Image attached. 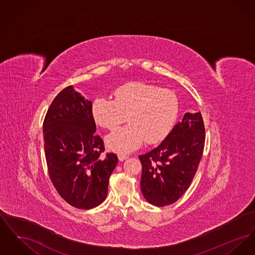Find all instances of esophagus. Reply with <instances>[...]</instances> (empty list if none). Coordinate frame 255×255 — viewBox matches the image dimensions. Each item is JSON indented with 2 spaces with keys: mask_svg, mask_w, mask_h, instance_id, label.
<instances>
[{
  "mask_svg": "<svg viewBox=\"0 0 255 255\" xmlns=\"http://www.w3.org/2000/svg\"><path fill=\"white\" fill-rule=\"evenodd\" d=\"M118 157H119V159H120L121 161H123L124 159H126V158H128L126 155H123V154H119Z\"/></svg>",
  "mask_w": 255,
  "mask_h": 255,
  "instance_id": "esophagus-1",
  "label": "esophagus"
}]
</instances>
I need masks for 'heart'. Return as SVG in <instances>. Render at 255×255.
<instances>
[{
	"label": "heart",
	"mask_w": 255,
	"mask_h": 255,
	"mask_svg": "<svg viewBox=\"0 0 255 255\" xmlns=\"http://www.w3.org/2000/svg\"><path fill=\"white\" fill-rule=\"evenodd\" d=\"M92 113L95 121L109 130L120 126L127 116L130 124L110 133L106 141L111 150L128 153L167 134L177 117L178 99L169 90L133 82L118 88L115 99L96 98Z\"/></svg>",
	"instance_id": "1"
}]
</instances>
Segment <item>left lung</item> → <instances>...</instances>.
Segmentation results:
<instances>
[{"label":"left lung","instance_id":"1","mask_svg":"<svg viewBox=\"0 0 255 255\" xmlns=\"http://www.w3.org/2000/svg\"><path fill=\"white\" fill-rule=\"evenodd\" d=\"M201 112L185 113L159 145L140 155V188L146 201L156 206L178 201L193 181L205 147Z\"/></svg>","mask_w":255,"mask_h":255}]
</instances>
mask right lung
Returning <instances> with one entry per match:
<instances>
[{"mask_svg": "<svg viewBox=\"0 0 255 255\" xmlns=\"http://www.w3.org/2000/svg\"><path fill=\"white\" fill-rule=\"evenodd\" d=\"M92 101L69 86L51 102L43 133L49 175L58 194L71 206L91 209L107 197L111 174L119 158L105 156L96 133Z\"/></svg>", "mask_w": 255, "mask_h": 255, "instance_id": "1", "label": "right lung"}]
</instances>
